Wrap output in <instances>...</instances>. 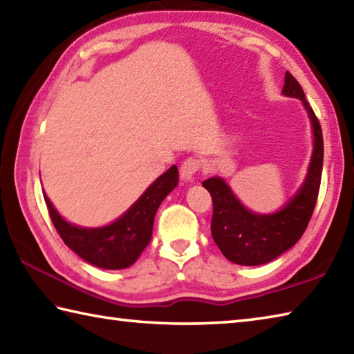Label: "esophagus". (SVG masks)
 I'll use <instances>...</instances> for the list:
<instances>
[{"label": "esophagus", "mask_w": 354, "mask_h": 354, "mask_svg": "<svg viewBox=\"0 0 354 354\" xmlns=\"http://www.w3.org/2000/svg\"><path fill=\"white\" fill-rule=\"evenodd\" d=\"M200 169H202V160H198L196 157L186 158L182 163V168H180V171H182V177L186 182H191Z\"/></svg>", "instance_id": "esophagus-1"}]
</instances>
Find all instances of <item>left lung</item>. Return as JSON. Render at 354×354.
<instances>
[{
	"mask_svg": "<svg viewBox=\"0 0 354 354\" xmlns=\"http://www.w3.org/2000/svg\"><path fill=\"white\" fill-rule=\"evenodd\" d=\"M283 94L302 100L315 131L308 176L295 198L276 214L259 216L240 205L222 178L212 177L203 182L212 198V239L222 254L239 265H262L290 250L302 237L317 202L324 162L321 123L306 102L302 86L290 72L285 73Z\"/></svg>",
	"mask_w": 354,
	"mask_h": 354,
	"instance_id": "left-lung-1",
	"label": "left lung"
}]
</instances>
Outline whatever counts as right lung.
Returning a JSON list of instances; mask_svg holds the SVG:
<instances>
[{"label":"right lung","instance_id":"obj_1","mask_svg":"<svg viewBox=\"0 0 354 354\" xmlns=\"http://www.w3.org/2000/svg\"><path fill=\"white\" fill-rule=\"evenodd\" d=\"M178 183L177 166L160 176L128 212L104 228L86 230L62 218L44 196L49 217L59 237L86 262L104 270H123L136 262L149 245L152 226L160 203Z\"/></svg>","mask_w":354,"mask_h":354}]
</instances>
